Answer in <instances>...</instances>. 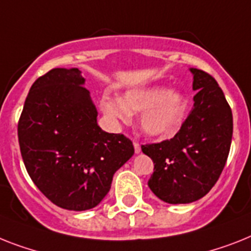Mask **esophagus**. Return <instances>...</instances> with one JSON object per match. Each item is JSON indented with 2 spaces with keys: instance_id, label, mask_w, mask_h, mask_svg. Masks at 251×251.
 I'll return each mask as SVG.
<instances>
[{
  "instance_id": "obj_1",
  "label": "esophagus",
  "mask_w": 251,
  "mask_h": 251,
  "mask_svg": "<svg viewBox=\"0 0 251 251\" xmlns=\"http://www.w3.org/2000/svg\"><path fill=\"white\" fill-rule=\"evenodd\" d=\"M133 146H134V152H136V154H140L141 152L140 144H138V142H133Z\"/></svg>"
}]
</instances>
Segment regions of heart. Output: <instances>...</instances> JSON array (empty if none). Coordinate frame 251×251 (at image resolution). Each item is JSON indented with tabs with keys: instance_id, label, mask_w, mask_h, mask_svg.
Returning <instances> with one entry per match:
<instances>
[{
	"instance_id": "b5f03b06",
	"label": "heart",
	"mask_w": 251,
	"mask_h": 251,
	"mask_svg": "<svg viewBox=\"0 0 251 251\" xmlns=\"http://www.w3.org/2000/svg\"><path fill=\"white\" fill-rule=\"evenodd\" d=\"M187 97L179 91L163 86L130 88L121 99L105 96L100 109L109 119L129 123L132 114H141L140 127L154 138H167L177 133L187 114Z\"/></svg>"
}]
</instances>
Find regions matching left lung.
<instances>
[{"mask_svg":"<svg viewBox=\"0 0 251 251\" xmlns=\"http://www.w3.org/2000/svg\"><path fill=\"white\" fill-rule=\"evenodd\" d=\"M194 107L171 140L144 145L154 161L149 187L168 204H188L205 196L222 173L232 140V111L210 74L191 68Z\"/></svg>","mask_w":251,"mask_h":251,"instance_id":"obj_1","label":"left lung"}]
</instances>
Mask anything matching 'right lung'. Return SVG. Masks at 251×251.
Wrapping results in <instances>:
<instances>
[{
	"mask_svg": "<svg viewBox=\"0 0 251 251\" xmlns=\"http://www.w3.org/2000/svg\"><path fill=\"white\" fill-rule=\"evenodd\" d=\"M84 82L76 68H55L39 76L18 124L29 177L50 201L75 212L100 204L114 173L134 154L129 138L97 124Z\"/></svg>",
	"mask_w": 251,
	"mask_h": 251,
	"instance_id": "1",
	"label": "right lung"
}]
</instances>
